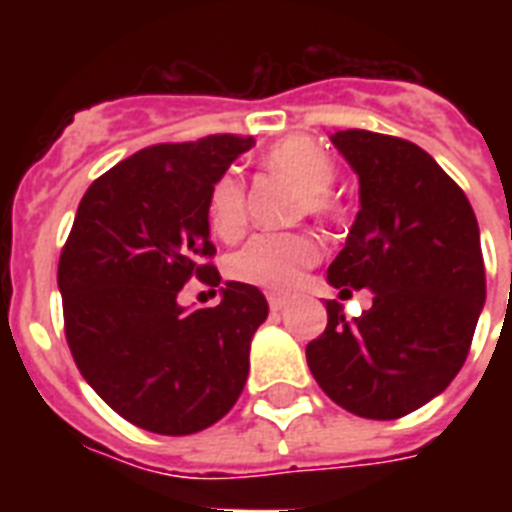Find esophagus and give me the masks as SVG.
Instances as JSON below:
<instances>
[{
    "label": "esophagus",
    "mask_w": 512,
    "mask_h": 512,
    "mask_svg": "<svg viewBox=\"0 0 512 512\" xmlns=\"http://www.w3.org/2000/svg\"><path fill=\"white\" fill-rule=\"evenodd\" d=\"M268 305H271V311H273V313L284 311V308H287V297L268 295Z\"/></svg>",
    "instance_id": "obj_1"
}]
</instances>
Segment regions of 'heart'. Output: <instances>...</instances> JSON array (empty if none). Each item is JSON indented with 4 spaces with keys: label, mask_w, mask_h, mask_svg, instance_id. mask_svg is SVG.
<instances>
[{
    "label": "heart",
    "mask_w": 512,
    "mask_h": 512,
    "mask_svg": "<svg viewBox=\"0 0 512 512\" xmlns=\"http://www.w3.org/2000/svg\"><path fill=\"white\" fill-rule=\"evenodd\" d=\"M265 167L279 172L300 188L297 215L332 220L340 204L332 196L337 167L332 156L311 138L292 135L265 154ZM207 220L215 236L233 241L247 228V188L233 170L217 177L207 196ZM319 260V241L308 233H257L228 257L231 279L268 292H292L303 271Z\"/></svg>",
    "instance_id": "heart-1"
}]
</instances>
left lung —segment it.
I'll list each match as a JSON object with an SVG mask.
<instances>
[{
    "mask_svg": "<svg viewBox=\"0 0 512 512\" xmlns=\"http://www.w3.org/2000/svg\"><path fill=\"white\" fill-rule=\"evenodd\" d=\"M332 143L356 170L361 209L327 279L340 295L372 289V308L345 321L327 300V329L305 356L342 409L398 420L446 390L468 358L486 300L478 223L420 146L369 130L335 132Z\"/></svg>",
    "mask_w": 512,
    "mask_h": 512,
    "instance_id": "1",
    "label": "left lung"
}]
</instances>
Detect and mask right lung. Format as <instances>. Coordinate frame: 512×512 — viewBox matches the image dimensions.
<instances>
[{"instance_id": "right-lung-1", "label": "right lung", "mask_w": 512, "mask_h": 512, "mask_svg": "<svg viewBox=\"0 0 512 512\" xmlns=\"http://www.w3.org/2000/svg\"><path fill=\"white\" fill-rule=\"evenodd\" d=\"M255 140L207 135L143 148L79 201L58 263L63 327L79 372L124 420L191 436L231 412L249 374V342L268 316L263 292L228 281L215 308L185 311L193 276L209 287L207 196Z\"/></svg>"}]
</instances>
